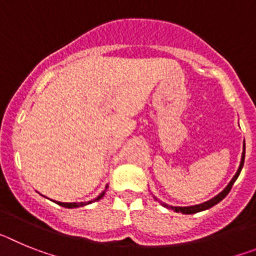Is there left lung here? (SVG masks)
<instances>
[{"label": "left lung", "instance_id": "1", "mask_svg": "<svg viewBox=\"0 0 256 256\" xmlns=\"http://www.w3.org/2000/svg\"><path fill=\"white\" fill-rule=\"evenodd\" d=\"M244 162H245V141H244V151H242V156H241V162H240V166H238V170L236 172V174H234V177L230 180V182L228 183V186L226 187L223 191L220 192V194H218V195L216 196V198H210L209 201H205V202H202V204H198V205H192V206H172V205H168V204H164V202H162L160 201V204L162 205V206L168 208V209H172L174 210V212H182V214H195V212H202V210H206V209H210L212 206H214V205H216L218 202H220L223 198H226V196L230 194V188H232V186H234V183L236 182V180L238 178L240 173H241V169H242L244 166ZM158 200V198H156Z\"/></svg>", "mask_w": 256, "mask_h": 256}]
</instances>
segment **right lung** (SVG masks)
<instances>
[{"instance_id": "add662e5", "label": "right lung", "mask_w": 256, "mask_h": 256, "mask_svg": "<svg viewBox=\"0 0 256 256\" xmlns=\"http://www.w3.org/2000/svg\"><path fill=\"white\" fill-rule=\"evenodd\" d=\"M106 188H108V186H106ZM104 195H105V191L101 192L100 195L97 196L96 198H94V200H91V201H86V202H60V201H55V202H56V204L60 205V206H64V208H69V209H73V208L84 206V205L91 204V202H94V201L100 200V198H102V196H104Z\"/></svg>"}]
</instances>
